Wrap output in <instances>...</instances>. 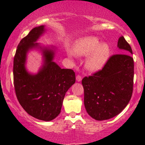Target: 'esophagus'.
<instances>
[{"label": "esophagus", "mask_w": 145, "mask_h": 145, "mask_svg": "<svg viewBox=\"0 0 145 145\" xmlns=\"http://www.w3.org/2000/svg\"><path fill=\"white\" fill-rule=\"evenodd\" d=\"M81 76L80 75V74H77V77H76V80H77V81H81Z\"/></svg>", "instance_id": "esophagus-1"}]
</instances>
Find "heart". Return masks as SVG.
I'll return each mask as SVG.
<instances>
[{
  "label": "heart",
  "instance_id": "b5f03b06",
  "mask_svg": "<svg viewBox=\"0 0 145 145\" xmlns=\"http://www.w3.org/2000/svg\"><path fill=\"white\" fill-rule=\"evenodd\" d=\"M74 53L79 56L89 55L86 61V67L90 71H97L108 60L110 48L107 44H101L97 37L86 36L77 40L74 46ZM68 54L72 56L73 53L70 51Z\"/></svg>",
  "mask_w": 145,
  "mask_h": 145
}]
</instances>
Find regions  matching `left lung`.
<instances>
[{"instance_id": "obj_1", "label": "left lung", "mask_w": 145, "mask_h": 145, "mask_svg": "<svg viewBox=\"0 0 145 145\" xmlns=\"http://www.w3.org/2000/svg\"><path fill=\"white\" fill-rule=\"evenodd\" d=\"M118 46L125 50L126 54L110 56L101 70L84 77L81 81L86 112L97 121L110 119L121 113L132 96V50L123 36L118 40Z\"/></svg>"}]
</instances>
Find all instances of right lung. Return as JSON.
<instances>
[{
  "instance_id": "1",
  "label": "right lung",
  "mask_w": 145,
  "mask_h": 145,
  "mask_svg": "<svg viewBox=\"0 0 145 145\" xmlns=\"http://www.w3.org/2000/svg\"><path fill=\"white\" fill-rule=\"evenodd\" d=\"M44 26L35 27L20 40L14 58V84L18 101L29 115L39 120L50 121L61 112L66 92L75 83L72 69H61L53 62V51H44L45 64L37 74L25 69L26 54L37 46L34 43L44 31Z\"/></svg>"
}]
</instances>
